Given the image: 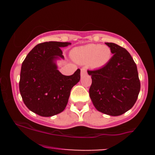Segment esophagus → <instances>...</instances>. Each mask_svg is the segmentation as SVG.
<instances>
[{"label":"esophagus","instance_id":"34e87169","mask_svg":"<svg viewBox=\"0 0 155 155\" xmlns=\"http://www.w3.org/2000/svg\"><path fill=\"white\" fill-rule=\"evenodd\" d=\"M85 74H87V69L84 68H81V76H82L85 75Z\"/></svg>","mask_w":155,"mask_h":155}]
</instances>
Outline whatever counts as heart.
I'll use <instances>...</instances> for the list:
<instances>
[{"mask_svg": "<svg viewBox=\"0 0 155 155\" xmlns=\"http://www.w3.org/2000/svg\"><path fill=\"white\" fill-rule=\"evenodd\" d=\"M74 60L82 64H88L92 68H101L108 63L111 58V50L107 46L88 44L76 47L71 51Z\"/></svg>", "mask_w": 155, "mask_h": 155, "instance_id": "obj_1", "label": "heart"}]
</instances>
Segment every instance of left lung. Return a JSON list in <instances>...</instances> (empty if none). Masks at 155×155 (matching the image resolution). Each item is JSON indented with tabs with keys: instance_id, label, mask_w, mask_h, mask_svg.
I'll use <instances>...</instances> for the list:
<instances>
[{
	"instance_id": "obj_1",
	"label": "left lung",
	"mask_w": 155,
	"mask_h": 155,
	"mask_svg": "<svg viewBox=\"0 0 155 155\" xmlns=\"http://www.w3.org/2000/svg\"><path fill=\"white\" fill-rule=\"evenodd\" d=\"M106 44L114 55L104 66L87 71L92 78L89 93L97 111L120 116L134 106L140 83L136 64L128 51L116 44Z\"/></svg>"
}]
</instances>
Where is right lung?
<instances>
[{
  "mask_svg": "<svg viewBox=\"0 0 155 155\" xmlns=\"http://www.w3.org/2000/svg\"><path fill=\"white\" fill-rule=\"evenodd\" d=\"M69 42L49 41L36 45L22 64L19 92L25 106L38 115L51 117L65 109L71 90L80 80V69L71 76L58 70L54 60L64 58L61 47Z\"/></svg>",
  "mask_w": 155,
  "mask_h": 155,
  "instance_id": "1",
  "label": "right lung"
}]
</instances>
